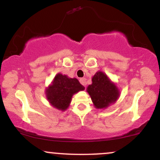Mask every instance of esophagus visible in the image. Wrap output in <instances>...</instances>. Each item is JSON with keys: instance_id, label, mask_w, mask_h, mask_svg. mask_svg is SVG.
I'll return each mask as SVG.
<instances>
[{"instance_id": "obj_1", "label": "esophagus", "mask_w": 160, "mask_h": 160, "mask_svg": "<svg viewBox=\"0 0 160 160\" xmlns=\"http://www.w3.org/2000/svg\"><path fill=\"white\" fill-rule=\"evenodd\" d=\"M80 82L82 84V85H83L84 86H86V79L85 78H80Z\"/></svg>"}]
</instances>
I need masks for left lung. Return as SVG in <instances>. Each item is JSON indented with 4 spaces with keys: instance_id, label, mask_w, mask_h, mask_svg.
I'll use <instances>...</instances> for the list:
<instances>
[{
    "instance_id": "1",
    "label": "left lung",
    "mask_w": 160,
    "mask_h": 160,
    "mask_svg": "<svg viewBox=\"0 0 160 160\" xmlns=\"http://www.w3.org/2000/svg\"><path fill=\"white\" fill-rule=\"evenodd\" d=\"M92 82V83L88 86L87 92L97 109H104L118 99V88L102 71L95 73Z\"/></svg>"
}]
</instances>
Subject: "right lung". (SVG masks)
Listing matches in <instances>:
<instances>
[{
	"instance_id": "right-lung-1",
	"label": "right lung",
	"mask_w": 160,
	"mask_h": 160,
	"mask_svg": "<svg viewBox=\"0 0 160 160\" xmlns=\"http://www.w3.org/2000/svg\"><path fill=\"white\" fill-rule=\"evenodd\" d=\"M85 87L80 83L78 79L69 78L66 75H56L52 84L46 89L47 98L52 106L59 111H65L71 102L73 95Z\"/></svg>"
}]
</instances>
